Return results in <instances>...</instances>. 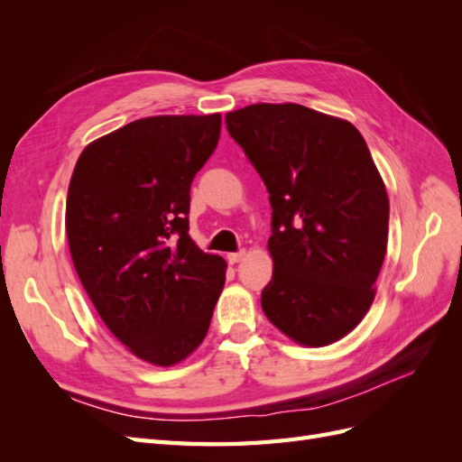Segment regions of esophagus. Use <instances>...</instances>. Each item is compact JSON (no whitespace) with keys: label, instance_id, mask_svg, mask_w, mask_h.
Returning a JSON list of instances; mask_svg holds the SVG:
<instances>
[{"label":"esophagus","instance_id":"esophagus-1","mask_svg":"<svg viewBox=\"0 0 462 462\" xmlns=\"http://www.w3.org/2000/svg\"><path fill=\"white\" fill-rule=\"evenodd\" d=\"M245 256H246V250H239V253H229L227 254V262L229 263H239Z\"/></svg>","mask_w":462,"mask_h":462}]
</instances>
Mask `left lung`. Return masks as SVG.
Returning a JSON list of instances; mask_svg holds the SVG:
<instances>
[{"instance_id": "1", "label": "left lung", "mask_w": 462, "mask_h": 462, "mask_svg": "<svg viewBox=\"0 0 462 462\" xmlns=\"http://www.w3.org/2000/svg\"><path fill=\"white\" fill-rule=\"evenodd\" d=\"M226 123L273 208L263 314L304 346L343 339L370 310L387 250L389 199L365 138L299 104H253Z\"/></svg>"}]
</instances>
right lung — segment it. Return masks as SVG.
<instances>
[{
    "label": "right lung",
    "instance_id": "1",
    "mask_svg": "<svg viewBox=\"0 0 462 462\" xmlns=\"http://www.w3.org/2000/svg\"><path fill=\"white\" fill-rule=\"evenodd\" d=\"M221 116H156L96 138L69 183L65 229L96 312L148 365L204 341L227 263L189 235L190 183L217 146Z\"/></svg>",
    "mask_w": 462,
    "mask_h": 462
}]
</instances>
